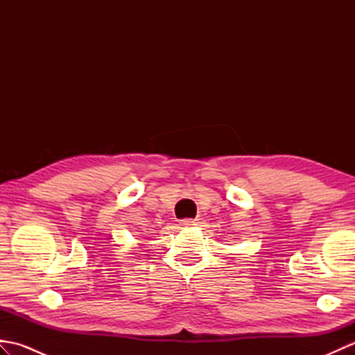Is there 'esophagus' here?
<instances>
[{
    "label": "esophagus",
    "mask_w": 355,
    "mask_h": 355,
    "mask_svg": "<svg viewBox=\"0 0 355 355\" xmlns=\"http://www.w3.org/2000/svg\"><path fill=\"white\" fill-rule=\"evenodd\" d=\"M198 221L200 220H189V218H187V220L182 221V225H184V227H189V225H197Z\"/></svg>",
    "instance_id": "1"
}]
</instances>
